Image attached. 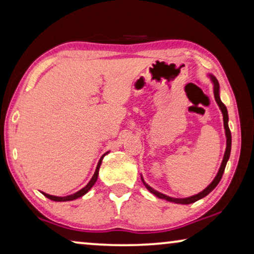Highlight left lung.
<instances>
[{
    "instance_id": "left-lung-1",
    "label": "left lung",
    "mask_w": 254,
    "mask_h": 254,
    "mask_svg": "<svg viewBox=\"0 0 254 254\" xmlns=\"http://www.w3.org/2000/svg\"><path fill=\"white\" fill-rule=\"evenodd\" d=\"M210 79H212L213 84H214V96H215V100L217 102V105H219L221 112L223 114V123H224V128H226V135H227V148H226V152H224V156H223V161L221 163V167H220V170L219 173H217L216 177L214 178V181L210 183L208 187H207L205 190L202 192H200V193L195 194V195H192V197H189V198H184V199H180V198H171V197H168L166 194H162L160 193V192L155 191L154 189H152L149 185H147L144 182V180L141 178L142 183L146 188L148 189L149 192H152L153 194H155L158 198H161V199H166L168 201H171V202H175V203H183V205H189V203H192L194 201H197V200L201 199L203 197H206L207 194L209 193V192H212L214 189L216 188V185L220 183L221 178H222V175L224 173V169H226V166H227V162L228 160H229V156H230V151H231V132H230V128L229 126H228V112H227V107L223 105V102L221 101L220 99V94H219V90H220V86H219V81L215 77L210 76Z\"/></svg>"
}]
</instances>
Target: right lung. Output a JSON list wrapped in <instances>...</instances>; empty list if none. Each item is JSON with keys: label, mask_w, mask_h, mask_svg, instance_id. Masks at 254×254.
<instances>
[{"label": "right lung", "mask_w": 254, "mask_h": 254, "mask_svg": "<svg viewBox=\"0 0 254 254\" xmlns=\"http://www.w3.org/2000/svg\"><path fill=\"white\" fill-rule=\"evenodd\" d=\"M105 155H106V154H105ZM102 159H103V156H102L101 159H100V161H99V163H98V167H96L95 173H94V175H93V177H92V180L90 181V183H88V184L86 185V187H85L84 189H81V190H79L78 192H76V193H73V194H71V195H66V197H55V195H51V194L44 193V192H42V194H44L45 197H47L48 199L53 200V201H70V200H74V199H77V198L81 197V195H84L85 193H87V192L91 190V188L93 187V185H94V183L96 182V180H98L99 168H100V166H101Z\"/></svg>", "instance_id": "right-lung-1"}]
</instances>
